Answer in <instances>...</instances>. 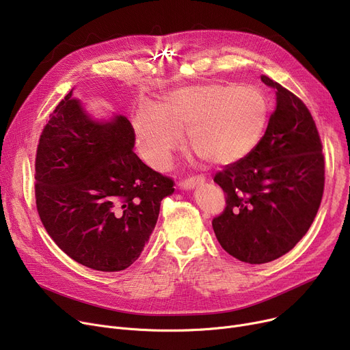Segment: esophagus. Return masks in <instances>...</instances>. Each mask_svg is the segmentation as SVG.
I'll list each match as a JSON object with an SVG mask.
<instances>
[{"label":"esophagus","mask_w":350,"mask_h":350,"mask_svg":"<svg viewBox=\"0 0 350 350\" xmlns=\"http://www.w3.org/2000/svg\"><path fill=\"white\" fill-rule=\"evenodd\" d=\"M206 178L204 176H194V177H190V178H186L178 183V186L181 190H191L194 189L196 186L201 185V183H204Z\"/></svg>","instance_id":"34e87169"}]
</instances>
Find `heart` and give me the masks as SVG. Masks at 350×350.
Listing matches in <instances>:
<instances>
[{
	"label": "heart",
	"instance_id": "obj_1",
	"mask_svg": "<svg viewBox=\"0 0 350 350\" xmlns=\"http://www.w3.org/2000/svg\"><path fill=\"white\" fill-rule=\"evenodd\" d=\"M267 120L268 103L258 89L214 83L173 90L161 107L140 105L133 126L143 159L161 170L183 140V127H189V143L200 156L227 165L255 149Z\"/></svg>",
	"mask_w": 350,
	"mask_h": 350
}]
</instances>
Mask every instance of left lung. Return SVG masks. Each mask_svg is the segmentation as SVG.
<instances>
[{"label":"left lung","instance_id":"left-lung-1","mask_svg":"<svg viewBox=\"0 0 350 350\" xmlns=\"http://www.w3.org/2000/svg\"><path fill=\"white\" fill-rule=\"evenodd\" d=\"M261 81L277 95L265 135L214 177L227 207L213 230L219 245L248 264L273 261L297 245L314 223L325 186L322 143L308 107L278 82Z\"/></svg>","mask_w":350,"mask_h":350}]
</instances>
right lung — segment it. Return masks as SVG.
<instances>
[{
  "instance_id": "add662e5",
  "label": "right lung",
  "mask_w": 350,
  "mask_h": 350,
  "mask_svg": "<svg viewBox=\"0 0 350 350\" xmlns=\"http://www.w3.org/2000/svg\"><path fill=\"white\" fill-rule=\"evenodd\" d=\"M73 89L51 113L35 159L41 221L66 255L103 272L131 267L156 227L173 180L133 153L123 115L95 119Z\"/></svg>"
}]
</instances>
